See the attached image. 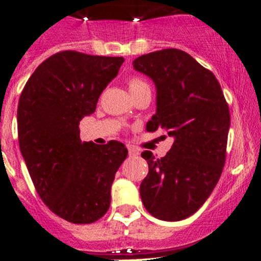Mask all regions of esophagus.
Segmentation results:
<instances>
[{"instance_id": "34e87169", "label": "esophagus", "mask_w": 261, "mask_h": 261, "mask_svg": "<svg viewBox=\"0 0 261 261\" xmlns=\"http://www.w3.org/2000/svg\"><path fill=\"white\" fill-rule=\"evenodd\" d=\"M127 149H128V155H130V156H136V155L140 154V151H139L138 149H135V147L128 146Z\"/></svg>"}]
</instances>
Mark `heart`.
<instances>
[{
  "instance_id": "obj_1",
  "label": "heart",
  "mask_w": 261,
  "mask_h": 261,
  "mask_svg": "<svg viewBox=\"0 0 261 261\" xmlns=\"http://www.w3.org/2000/svg\"><path fill=\"white\" fill-rule=\"evenodd\" d=\"M144 86H147V84L144 81H141L140 78H131V80L128 81V88L130 89L140 88V87Z\"/></svg>"
}]
</instances>
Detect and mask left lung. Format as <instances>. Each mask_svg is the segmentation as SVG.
Returning <instances> with one entry per match:
<instances>
[{
	"label": "left lung",
	"mask_w": 261,
	"mask_h": 261,
	"mask_svg": "<svg viewBox=\"0 0 261 261\" xmlns=\"http://www.w3.org/2000/svg\"><path fill=\"white\" fill-rule=\"evenodd\" d=\"M134 69L156 88V114L146 130L163 128L174 139L165 156L147 160L140 184L146 211L163 221H180L198 211L222 173L230 112L211 70L179 49H163L136 58Z\"/></svg>",
	"instance_id": "obj_1"
}]
</instances>
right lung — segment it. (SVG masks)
Here are the masks:
<instances>
[{"instance_id": "1", "label": "right lung", "mask_w": 261, "mask_h": 261, "mask_svg": "<svg viewBox=\"0 0 261 261\" xmlns=\"http://www.w3.org/2000/svg\"><path fill=\"white\" fill-rule=\"evenodd\" d=\"M122 57L67 50L44 60L26 82L17 107L18 143L44 203L72 223L109 211L115 174L127 156L122 143H82L80 122L94 112Z\"/></svg>"}]
</instances>
